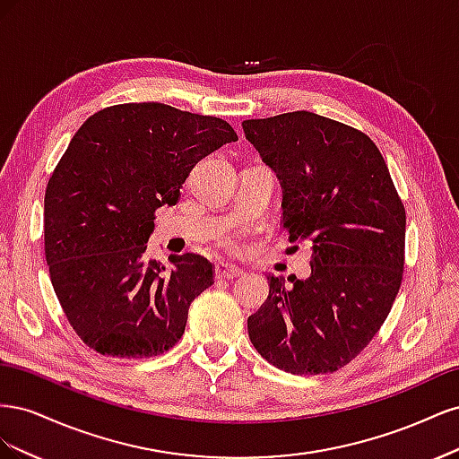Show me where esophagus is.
I'll list each match as a JSON object with an SVG mask.
<instances>
[{"instance_id": "1", "label": "esophagus", "mask_w": 459, "mask_h": 459, "mask_svg": "<svg viewBox=\"0 0 459 459\" xmlns=\"http://www.w3.org/2000/svg\"><path fill=\"white\" fill-rule=\"evenodd\" d=\"M243 275V270L235 266V264L220 262L216 264V277H224V280H235V277Z\"/></svg>"}]
</instances>
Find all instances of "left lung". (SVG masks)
I'll use <instances>...</instances> for the list:
<instances>
[{
    "label": "left lung",
    "instance_id": "8db88e82",
    "mask_svg": "<svg viewBox=\"0 0 459 459\" xmlns=\"http://www.w3.org/2000/svg\"><path fill=\"white\" fill-rule=\"evenodd\" d=\"M247 140L283 189V230L308 243V280L268 275L248 316L258 354L295 375L333 373L362 352L393 308L404 270L406 211L369 137L295 110L245 120Z\"/></svg>",
    "mask_w": 459,
    "mask_h": 459
}]
</instances>
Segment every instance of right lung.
Returning a JSON list of instances; mask_svg holds the SVG:
<instances>
[{"label": "right lung", "mask_w": 459, "mask_h": 459, "mask_svg": "<svg viewBox=\"0 0 459 459\" xmlns=\"http://www.w3.org/2000/svg\"><path fill=\"white\" fill-rule=\"evenodd\" d=\"M238 142L226 120L164 103L91 115L48 182L49 277L76 335L103 356L151 358L182 339L191 302L214 283L201 255L147 256L155 211L176 204L201 159Z\"/></svg>", "instance_id": "right-lung-1"}]
</instances>
